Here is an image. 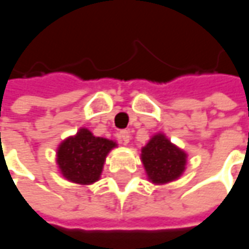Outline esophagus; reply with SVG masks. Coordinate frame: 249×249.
Here are the masks:
<instances>
[{
  "label": "esophagus",
  "mask_w": 249,
  "mask_h": 249,
  "mask_svg": "<svg viewBox=\"0 0 249 249\" xmlns=\"http://www.w3.org/2000/svg\"><path fill=\"white\" fill-rule=\"evenodd\" d=\"M129 132L128 131H120V133H118V139L121 141V143L123 144H128L129 143Z\"/></svg>",
  "instance_id": "esophagus-1"
}]
</instances>
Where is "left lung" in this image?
I'll use <instances>...</instances> for the list:
<instances>
[{"instance_id":"1","label":"left lung","mask_w":249,"mask_h":249,"mask_svg":"<svg viewBox=\"0 0 249 249\" xmlns=\"http://www.w3.org/2000/svg\"><path fill=\"white\" fill-rule=\"evenodd\" d=\"M141 159L149 180L164 184L180 178L186 168L187 154L171 143L164 133H156L142 149Z\"/></svg>"}]
</instances>
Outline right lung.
I'll list each match as a JSON object with an SVG mask.
<instances>
[{
    "mask_svg": "<svg viewBox=\"0 0 249 249\" xmlns=\"http://www.w3.org/2000/svg\"><path fill=\"white\" fill-rule=\"evenodd\" d=\"M116 146V142L93 136L89 129L81 128L59 144L56 162L67 180L90 184L99 180L108 151Z\"/></svg>",
    "mask_w": 249,
    "mask_h": 249,
    "instance_id": "right-lung-1",
    "label": "right lung"
}]
</instances>
